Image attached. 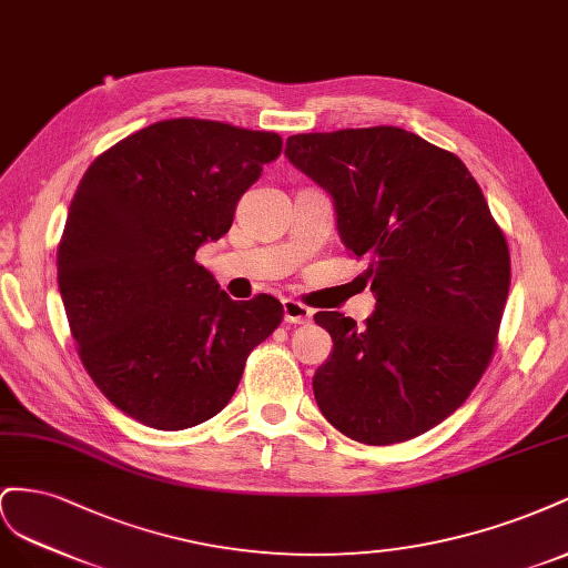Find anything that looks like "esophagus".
Listing matches in <instances>:
<instances>
[{"label":"esophagus","instance_id":"esophagus-1","mask_svg":"<svg viewBox=\"0 0 568 568\" xmlns=\"http://www.w3.org/2000/svg\"><path fill=\"white\" fill-rule=\"evenodd\" d=\"M283 316L287 323H310L314 312L297 300H283Z\"/></svg>","mask_w":568,"mask_h":568}]
</instances>
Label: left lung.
Returning a JSON list of instances; mask_svg holds the SVG:
<instances>
[{
  "label": "left lung",
  "instance_id": "8db88e82",
  "mask_svg": "<svg viewBox=\"0 0 568 568\" xmlns=\"http://www.w3.org/2000/svg\"><path fill=\"white\" fill-rule=\"evenodd\" d=\"M290 164L333 197L343 245L368 258L366 328L314 321L333 354L321 414L364 445H395L455 414L488 368L509 295V247L462 159L395 125L287 138Z\"/></svg>",
  "mask_w": 568,
  "mask_h": 568
}]
</instances>
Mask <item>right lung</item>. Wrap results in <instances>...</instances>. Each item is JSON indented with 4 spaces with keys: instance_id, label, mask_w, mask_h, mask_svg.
<instances>
[{
    "instance_id": "add662e5",
    "label": "right lung",
    "mask_w": 568,
    "mask_h": 568,
    "mask_svg": "<svg viewBox=\"0 0 568 568\" xmlns=\"http://www.w3.org/2000/svg\"><path fill=\"white\" fill-rule=\"evenodd\" d=\"M281 148L275 133L171 119L113 144L80 181L57 252L63 310L94 385L140 424L216 416L283 321L275 297L233 302L194 262Z\"/></svg>"
}]
</instances>
